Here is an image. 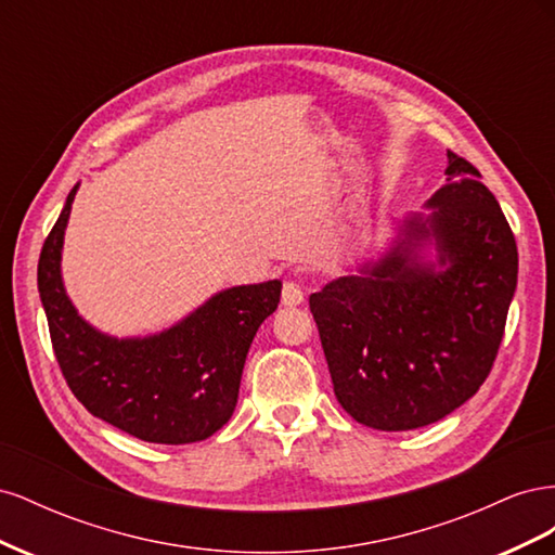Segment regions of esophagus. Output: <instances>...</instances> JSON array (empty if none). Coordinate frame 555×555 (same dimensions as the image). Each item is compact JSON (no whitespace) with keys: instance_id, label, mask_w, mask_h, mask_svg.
<instances>
[{"instance_id":"esophagus-1","label":"esophagus","mask_w":555,"mask_h":555,"mask_svg":"<svg viewBox=\"0 0 555 555\" xmlns=\"http://www.w3.org/2000/svg\"><path fill=\"white\" fill-rule=\"evenodd\" d=\"M282 304L289 306V308L304 304V289H300L298 282L287 280L282 284Z\"/></svg>"}]
</instances>
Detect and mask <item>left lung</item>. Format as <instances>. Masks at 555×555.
Masks as SVG:
<instances>
[{
	"label": "left lung",
	"instance_id": "obj_1",
	"mask_svg": "<svg viewBox=\"0 0 555 555\" xmlns=\"http://www.w3.org/2000/svg\"><path fill=\"white\" fill-rule=\"evenodd\" d=\"M447 184L405 233H433L444 271L396 249L365 275L310 296L335 398L359 424L412 430L440 422L489 377L516 292L512 227L481 173L447 150Z\"/></svg>",
	"mask_w": 555,
	"mask_h": 555
}]
</instances>
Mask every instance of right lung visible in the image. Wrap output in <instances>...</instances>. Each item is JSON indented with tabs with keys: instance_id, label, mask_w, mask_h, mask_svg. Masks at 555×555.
I'll use <instances>...</instances> for the list:
<instances>
[{
	"instance_id": "add662e5",
	"label": "right lung",
	"mask_w": 555,
	"mask_h": 555,
	"mask_svg": "<svg viewBox=\"0 0 555 555\" xmlns=\"http://www.w3.org/2000/svg\"><path fill=\"white\" fill-rule=\"evenodd\" d=\"M76 188L39 257V294L50 343L86 410L133 438L190 444L210 438L236 410L243 365L257 328L280 304L282 282L212 296L178 326L143 340H115L82 322L66 298L60 251Z\"/></svg>"
}]
</instances>
